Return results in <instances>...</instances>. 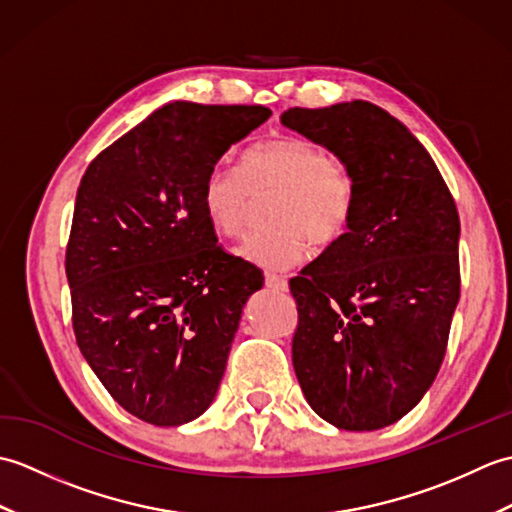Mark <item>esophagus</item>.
<instances>
[{
    "label": "esophagus",
    "instance_id": "34e87169",
    "mask_svg": "<svg viewBox=\"0 0 512 512\" xmlns=\"http://www.w3.org/2000/svg\"><path fill=\"white\" fill-rule=\"evenodd\" d=\"M266 286L273 290H286L288 279L284 275H277V273H266Z\"/></svg>",
    "mask_w": 512,
    "mask_h": 512
}]
</instances>
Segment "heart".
<instances>
[{
    "label": "heart",
    "mask_w": 512,
    "mask_h": 512,
    "mask_svg": "<svg viewBox=\"0 0 512 512\" xmlns=\"http://www.w3.org/2000/svg\"><path fill=\"white\" fill-rule=\"evenodd\" d=\"M275 191L273 222L244 237L237 255L262 268H288L317 248L339 242L356 211V180L341 158L301 136H277L248 149L239 169L215 167L202 182L200 204L217 235L244 231L253 195Z\"/></svg>",
    "instance_id": "b5f03b06"
}]
</instances>
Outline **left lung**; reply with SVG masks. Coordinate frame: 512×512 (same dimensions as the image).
Here are the masks:
<instances>
[{
  "label": "left lung",
  "mask_w": 512,
  "mask_h": 512,
  "mask_svg": "<svg viewBox=\"0 0 512 512\" xmlns=\"http://www.w3.org/2000/svg\"><path fill=\"white\" fill-rule=\"evenodd\" d=\"M281 123L339 156L356 180L347 233L290 279L292 365L310 407L345 431L394 424L447 354L460 301V215L418 138L378 105L290 107Z\"/></svg>",
  "instance_id": "1"
}]
</instances>
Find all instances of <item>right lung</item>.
<instances>
[{"label": "right lung", "instance_id": "add662e5", "mask_svg": "<svg viewBox=\"0 0 512 512\" xmlns=\"http://www.w3.org/2000/svg\"><path fill=\"white\" fill-rule=\"evenodd\" d=\"M268 116L264 105L169 103L81 178L65 248L76 345L118 405L156 427L209 409L244 303L264 286L217 244L200 195Z\"/></svg>", "mask_w": 512, "mask_h": 512}]
</instances>
